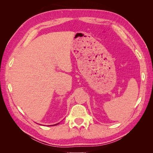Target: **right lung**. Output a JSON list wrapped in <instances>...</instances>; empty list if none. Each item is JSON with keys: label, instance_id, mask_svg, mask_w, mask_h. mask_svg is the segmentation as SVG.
Returning a JSON list of instances; mask_svg holds the SVG:
<instances>
[{"label": "right lung", "instance_id": "obj_1", "mask_svg": "<svg viewBox=\"0 0 153 153\" xmlns=\"http://www.w3.org/2000/svg\"><path fill=\"white\" fill-rule=\"evenodd\" d=\"M55 125H57V124H55ZM55 125H54V126H55Z\"/></svg>", "mask_w": 153, "mask_h": 153}]
</instances>
